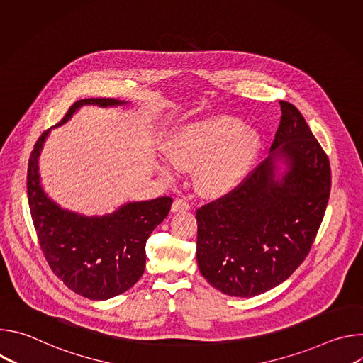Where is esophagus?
Segmentation results:
<instances>
[{
    "mask_svg": "<svg viewBox=\"0 0 363 363\" xmlns=\"http://www.w3.org/2000/svg\"><path fill=\"white\" fill-rule=\"evenodd\" d=\"M188 210H189V203L185 198L175 199L172 203V208H171L172 213H181V211H188Z\"/></svg>",
    "mask_w": 363,
    "mask_h": 363,
    "instance_id": "obj_1",
    "label": "esophagus"
}]
</instances>
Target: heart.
<instances>
[{
    "label": "heart",
    "mask_w": 363,
    "mask_h": 363,
    "mask_svg": "<svg viewBox=\"0 0 363 363\" xmlns=\"http://www.w3.org/2000/svg\"><path fill=\"white\" fill-rule=\"evenodd\" d=\"M260 135L228 115H216L174 129L162 150L172 167L195 170L198 189L208 196H223L248 177L260 149ZM161 171L171 177L172 169Z\"/></svg>",
    "instance_id": "obj_1"
}]
</instances>
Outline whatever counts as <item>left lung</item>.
Returning a JSON list of instances; mask_svg holds the SVG:
<instances>
[{
	"label": "left lung",
	"mask_w": 363,
	"mask_h": 363,
	"mask_svg": "<svg viewBox=\"0 0 363 363\" xmlns=\"http://www.w3.org/2000/svg\"><path fill=\"white\" fill-rule=\"evenodd\" d=\"M269 157L225 196L196 211V262L224 294L252 297L284 280L312 247L330 195V165L301 113L280 100Z\"/></svg>",
	"instance_id": "obj_1"
}]
</instances>
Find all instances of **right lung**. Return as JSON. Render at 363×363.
I'll use <instances>...</instances> for the list:
<instances>
[{
	"instance_id": "right-lung-1",
	"label": "right lung",
	"mask_w": 363,
	"mask_h": 363,
	"mask_svg": "<svg viewBox=\"0 0 363 363\" xmlns=\"http://www.w3.org/2000/svg\"><path fill=\"white\" fill-rule=\"evenodd\" d=\"M105 97L77 100L62 122L45 130L28 160L27 194L34 228L53 273L74 293L108 300L129 290L143 274L146 240L168 216L172 198L128 202L105 216H83L62 206L43 189L38 160L51 129L63 126L83 106H126Z\"/></svg>"
}]
</instances>
